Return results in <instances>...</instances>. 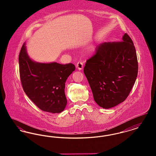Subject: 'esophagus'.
I'll list each match as a JSON object with an SVG mask.
<instances>
[{
  "mask_svg": "<svg viewBox=\"0 0 156 156\" xmlns=\"http://www.w3.org/2000/svg\"><path fill=\"white\" fill-rule=\"evenodd\" d=\"M76 68H77V69H78L79 70H81L82 69V68H83V64L81 62H80V61H79V62H78V63L76 64Z\"/></svg>",
  "mask_w": 156,
  "mask_h": 156,
  "instance_id": "1",
  "label": "esophagus"
}]
</instances>
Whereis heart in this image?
<instances>
[{"label":"heart","mask_w":156,"mask_h":156,"mask_svg":"<svg viewBox=\"0 0 156 156\" xmlns=\"http://www.w3.org/2000/svg\"><path fill=\"white\" fill-rule=\"evenodd\" d=\"M92 51H94V49H93V50H92Z\"/></svg>","instance_id":"b5f03b06"}]
</instances>
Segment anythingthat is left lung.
<instances>
[{
	"label": "left lung",
	"mask_w": 156,
	"mask_h": 156,
	"mask_svg": "<svg viewBox=\"0 0 156 156\" xmlns=\"http://www.w3.org/2000/svg\"><path fill=\"white\" fill-rule=\"evenodd\" d=\"M95 102L109 109L123 102L130 94L138 73L133 43L127 34L119 42L104 43L88 59L83 69Z\"/></svg>",
	"instance_id": "8db88e82"
}]
</instances>
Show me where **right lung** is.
Returning <instances> with one entry per match:
<instances>
[{"instance_id": "right-lung-1", "label": "right lung", "mask_w": 156, "mask_h": 156, "mask_svg": "<svg viewBox=\"0 0 156 156\" xmlns=\"http://www.w3.org/2000/svg\"><path fill=\"white\" fill-rule=\"evenodd\" d=\"M25 45L24 43L19 57L20 76L24 92L41 110L61 113L67 105L66 82L75 69L74 65L36 62L30 58Z\"/></svg>"}]
</instances>
